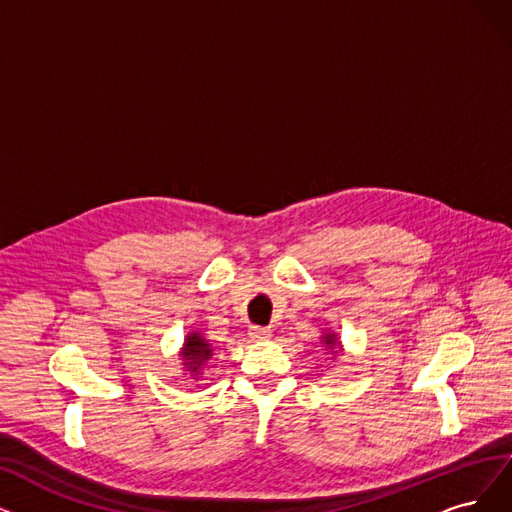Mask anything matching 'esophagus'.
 I'll return each mask as SVG.
<instances>
[{"label": "esophagus", "mask_w": 512, "mask_h": 512, "mask_svg": "<svg viewBox=\"0 0 512 512\" xmlns=\"http://www.w3.org/2000/svg\"><path fill=\"white\" fill-rule=\"evenodd\" d=\"M273 334L269 327H260V325H252L250 327V338L252 340H269Z\"/></svg>", "instance_id": "obj_1"}]
</instances>
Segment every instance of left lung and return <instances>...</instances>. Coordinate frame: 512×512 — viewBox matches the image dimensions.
<instances>
[{
    "instance_id": "1",
    "label": "left lung",
    "mask_w": 512,
    "mask_h": 512,
    "mask_svg": "<svg viewBox=\"0 0 512 512\" xmlns=\"http://www.w3.org/2000/svg\"><path fill=\"white\" fill-rule=\"evenodd\" d=\"M321 338H323V344L327 346V349H332V353H336L333 351L334 348H336L337 351H340V342H338L336 334H323Z\"/></svg>"
}]
</instances>
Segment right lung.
<instances>
[{"label": "right lung", "instance_id": "add662e5", "mask_svg": "<svg viewBox=\"0 0 512 512\" xmlns=\"http://www.w3.org/2000/svg\"><path fill=\"white\" fill-rule=\"evenodd\" d=\"M210 357H212V344L201 334L193 332L185 338V346H182V361H185V367L191 376H197L201 365Z\"/></svg>", "mask_w": 512, "mask_h": 512}]
</instances>
